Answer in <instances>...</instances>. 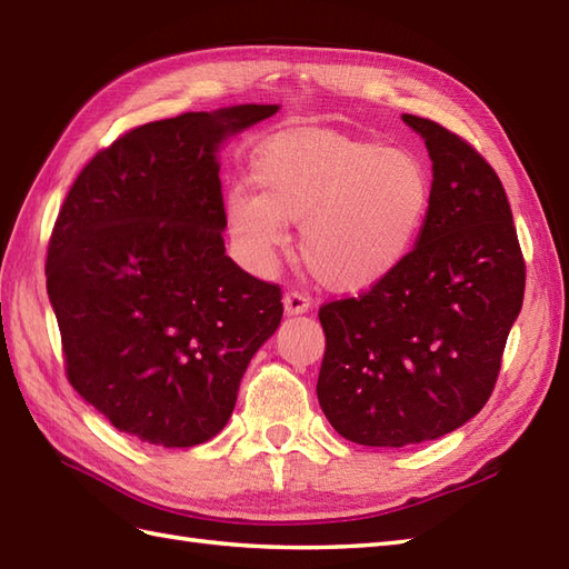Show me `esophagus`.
<instances>
[{"label": "esophagus", "mask_w": 569, "mask_h": 569, "mask_svg": "<svg viewBox=\"0 0 569 569\" xmlns=\"http://www.w3.org/2000/svg\"><path fill=\"white\" fill-rule=\"evenodd\" d=\"M310 308H312V306H310V298L298 293V290H288V293L283 296V310H286L288 317L302 315V312H308Z\"/></svg>", "instance_id": "esophagus-1"}]
</instances>
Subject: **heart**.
<instances>
[{
    "mask_svg": "<svg viewBox=\"0 0 569 569\" xmlns=\"http://www.w3.org/2000/svg\"><path fill=\"white\" fill-rule=\"evenodd\" d=\"M258 193L224 198V228L249 269L269 271L300 222V257L325 288L366 293L417 247L431 208V179L417 157L329 128L263 140L249 162Z\"/></svg>",
    "mask_w": 569,
    "mask_h": 569,
    "instance_id": "obj_1",
    "label": "heart"
}]
</instances>
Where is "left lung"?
<instances>
[{
  "mask_svg": "<svg viewBox=\"0 0 569 569\" xmlns=\"http://www.w3.org/2000/svg\"><path fill=\"white\" fill-rule=\"evenodd\" d=\"M431 160V208L398 273L320 310L317 400L361 446L402 448L463 427L490 400L526 269L495 169L451 130L402 113Z\"/></svg>",
  "mask_w": 569,
  "mask_h": 569,
  "instance_id": "1",
  "label": "left lung"
}]
</instances>
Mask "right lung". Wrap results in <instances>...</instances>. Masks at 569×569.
<instances>
[{"mask_svg": "<svg viewBox=\"0 0 569 569\" xmlns=\"http://www.w3.org/2000/svg\"><path fill=\"white\" fill-rule=\"evenodd\" d=\"M240 103L130 130L64 198L48 298L72 388L118 431L164 448L210 441L252 356L281 325V290L224 254L218 152L279 111Z\"/></svg>", "mask_w": 569, "mask_h": 569, "instance_id": "add662e5", "label": "right lung"}]
</instances>
